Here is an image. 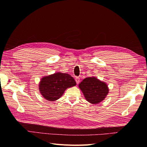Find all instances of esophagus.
I'll list each match as a JSON object with an SVG mask.
<instances>
[{
  "mask_svg": "<svg viewBox=\"0 0 147 147\" xmlns=\"http://www.w3.org/2000/svg\"><path fill=\"white\" fill-rule=\"evenodd\" d=\"M75 80H76L77 84H79L80 83V78H79V77H76Z\"/></svg>",
  "mask_w": 147,
  "mask_h": 147,
  "instance_id": "obj_1",
  "label": "esophagus"
}]
</instances>
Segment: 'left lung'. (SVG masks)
Here are the masks:
<instances>
[{
  "label": "left lung",
  "mask_w": 147,
  "mask_h": 147,
  "mask_svg": "<svg viewBox=\"0 0 147 147\" xmlns=\"http://www.w3.org/2000/svg\"><path fill=\"white\" fill-rule=\"evenodd\" d=\"M87 101L94 104L102 101L109 94L107 84L96 78H87L79 84Z\"/></svg>",
  "instance_id": "8db88e82"
}]
</instances>
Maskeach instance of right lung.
Instances as JSON below:
<instances>
[{
  "mask_svg": "<svg viewBox=\"0 0 147 147\" xmlns=\"http://www.w3.org/2000/svg\"><path fill=\"white\" fill-rule=\"evenodd\" d=\"M73 77L67 73H56L45 76L39 83V90L44 98L49 101L58 99L68 88L76 86Z\"/></svg>",
  "mask_w": 147,
  "mask_h": 147,
  "instance_id": "add662e5",
  "label": "right lung"
}]
</instances>
